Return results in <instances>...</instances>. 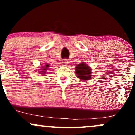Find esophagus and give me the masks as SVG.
Returning a JSON list of instances; mask_svg holds the SVG:
<instances>
[{
    "instance_id": "34e87169",
    "label": "esophagus",
    "mask_w": 135,
    "mask_h": 135,
    "mask_svg": "<svg viewBox=\"0 0 135 135\" xmlns=\"http://www.w3.org/2000/svg\"><path fill=\"white\" fill-rule=\"evenodd\" d=\"M68 63H69V61H68V60H66V59H64V60L61 61V65H62L63 66H66L68 65Z\"/></svg>"
}]
</instances>
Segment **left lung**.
Returning <instances> with one entry per match:
<instances>
[{
    "label": "left lung",
    "instance_id": "1",
    "mask_svg": "<svg viewBox=\"0 0 135 135\" xmlns=\"http://www.w3.org/2000/svg\"><path fill=\"white\" fill-rule=\"evenodd\" d=\"M77 77L83 80H88L91 78V69L86 63L82 62L75 66V69Z\"/></svg>",
    "mask_w": 135,
    "mask_h": 135
}]
</instances>
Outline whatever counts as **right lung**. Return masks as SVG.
<instances>
[{
    "instance_id": "add662e5",
    "label": "right lung",
    "mask_w": 135,
    "mask_h": 135,
    "mask_svg": "<svg viewBox=\"0 0 135 135\" xmlns=\"http://www.w3.org/2000/svg\"><path fill=\"white\" fill-rule=\"evenodd\" d=\"M42 66V67L41 69H39L40 70H41V71H39V72H40V74H42V75H44V74L46 73L47 70H48V69H49V64H46Z\"/></svg>"
}]
</instances>
